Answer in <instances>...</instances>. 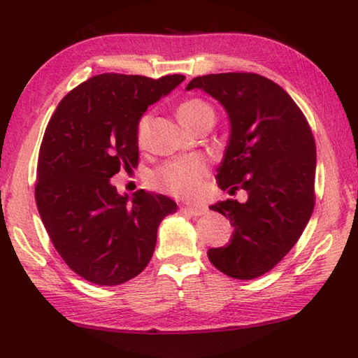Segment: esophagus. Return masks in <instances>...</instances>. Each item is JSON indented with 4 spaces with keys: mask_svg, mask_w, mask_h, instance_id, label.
I'll return each instance as SVG.
<instances>
[{
    "mask_svg": "<svg viewBox=\"0 0 358 358\" xmlns=\"http://www.w3.org/2000/svg\"><path fill=\"white\" fill-rule=\"evenodd\" d=\"M180 211H181V213L191 215V216H202V215L207 213V208H203V207H181Z\"/></svg>",
    "mask_w": 358,
    "mask_h": 358,
    "instance_id": "obj_1",
    "label": "esophagus"
}]
</instances>
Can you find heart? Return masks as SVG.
<instances>
[{"label":"heart","instance_id":"1","mask_svg":"<svg viewBox=\"0 0 358 358\" xmlns=\"http://www.w3.org/2000/svg\"><path fill=\"white\" fill-rule=\"evenodd\" d=\"M177 115L187 128H191L207 115H215L213 108L203 99L191 98L180 102ZM150 115L142 113L136 124L137 142L143 143L148 132ZM208 177V167L201 157H186V159H175L164 162L150 173L151 185L159 191L171 194L180 199H194L202 192L205 180Z\"/></svg>","mask_w":358,"mask_h":358}]
</instances>
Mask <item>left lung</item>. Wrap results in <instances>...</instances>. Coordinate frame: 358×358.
Masks as SVG:
<instances>
[{
	"instance_id": "obj_1",
	"label": "left lung",
	"mask_w": 358,
	"mask_h": 358,
	"mask_svg": "<svg viewBox=\"0 0 358 358\" xmlns=\"http://www.w3.org/2000/svg\"><path fill=\"white\" fill-rule=\"evenodd\" d=\"M201 88L226 108L229 145L217 169V185L248 201L217 202L211 210L234 226L229 243L208 250L217 270L235 280L270 271L292 250L313 215L316 142L308 120L280 85L254 72L196 77Z\"/></svg>"
}]
</instances>
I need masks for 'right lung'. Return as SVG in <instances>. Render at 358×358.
I'll return each instance as SVG.
<instances>
[{"label": "right lung", "mask_w": 358, "mask_h": 358, "mask_svg": "<svg viewBox=\"0 0 358 358\" xmlns=\"http://www.w3.org/2000/svg\"><path fill=\"white\" fill-rule=\"evenodd\" d=\"M185 80L107 72L64 96L42 138L34 197L53 246L69 268L98 286H118L148 265L159 222L177 211L161 194L129 202L110 178L138 162L136 124L148 106Z\"/></svg>", "instance_id": "add662e5"}]
</instances>
